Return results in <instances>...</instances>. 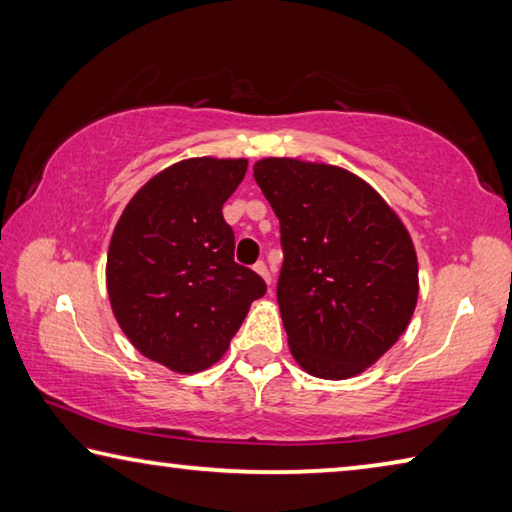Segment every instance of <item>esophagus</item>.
Returning <instances> with one entry per match:
<instances>
[{
	"mask_svg": "<svg viewBox=\"0 0 512 512\" xmlns=\"http://www.w3.org/2000/svg\"><path fill=\"white\" fill-rule=\"evenodd\" d=\"M254 272L261 274L263 281H265L267 285H272V274H270V270H267V265H265L263 261H258V263L254 265Z\"/></svg>",
	"mask_w": 512,
	"mask_h": 512,
	"instance_id": "1",
	"label": "esophagus"
}]
</instances>
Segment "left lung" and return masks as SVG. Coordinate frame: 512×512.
<instances>
[{"label":"left lung","mask_w":512,"mask_h":512,"mask_svg":"<svg viewBox=\"0 0 512 512\" xmlns=\"http://www.w3.org/2000/svg\"><path fill=\"white\" fill-rule=\"evenodd\" d=\"M254 179L281 222L276 301L292 357L315 378H355L414 317L418 258L405 222L342 166L265 157Z\"/></svg>","instance_id":"8db88e82"}]
</instances>
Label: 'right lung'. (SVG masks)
<instances>
[{
    "instance_id": "add662e5",
    "label": "right lung",
    "mask_w": 512,
    "mask_h": 512,
    "mask_svg": "<svg viewBox=\"0 0 512 512\" xmlns=\"http://www.w3.org/2000/svg\"><path fill=\"white\" fill-rule=\"evenodd\" d=\"M245 173L242 157L177 161L132 195L112 231L105 285L116 324L143 357L175 373L218 362L265 294L261 276L233 263L222 218Z\"/></svg>"
}]
</instances>
